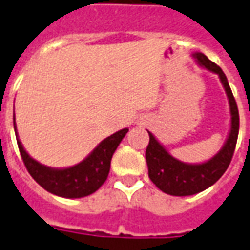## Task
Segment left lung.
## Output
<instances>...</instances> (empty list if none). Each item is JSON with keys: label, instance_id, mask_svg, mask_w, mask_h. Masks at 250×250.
I'll use <instances>...</instances> for the list:
<instances>
[{"label": "left lung", "instance_id": "8db88e82", "mask_svg": "<svg viewBox=\"0 0 250 250\" xmlns=\"http://www.w3.org/2000/svg\"><path fill=\"white\" fill-rule=\"evenodd\" d=\"M193 57L199 66L209 72L218 75L222 87L225 89L230 108V130L228 134L224 146L214 157L202 163H186L174 158L170 152L161 145L150 131V142L146 148V162L148 167V177L159 190L163 193L177 197H186L201 193L211 185H214L225 173L230 165L233 152L236 148L240 118L236 100L231 93L229 83L225 73L220 66L210 62L204 53H193Z\"/></svg>", "mask_w": 250, "mask_h": 250}]
</instances>
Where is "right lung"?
Instances as JSON below:
<instances>
[{
  "mask_svg": "<svg viewBox=\"0 0 250 250\" xmlns=\"http://www.w3.org/2000/svg\"><path fill=\"white\" fill-rule=\"evenodd\" d=\"M13 125L21 157L32 178L46 191L62 198H82L95 193L105 182L115 150L128 132V128H123L105 138L93 148V151H91L85 159L75 166L55 168L37 162L25 151L22 143L19 139L14 116Z\"/></svg>",
  "mask_w": 250,
  "mask_h": 250,
  "instance_id": "add662e5",
  "label": "right lung"
}]
</instances>
